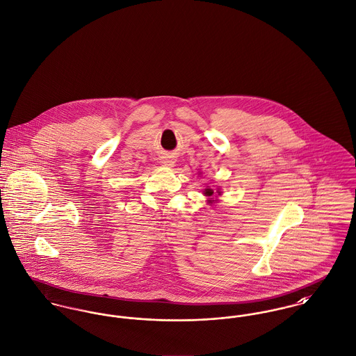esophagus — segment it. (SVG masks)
<instances>
[{
  "instance_id": "esophagus-1",
  "label": "esophagus",
  "mask_w": 356,
  "mask_h": 356,
  "mask_svg": "<svg viewBox=\"0 0 356 356\" xmlns=\"http://www.w3.org/2000/svg\"><path fill=\"white\" fill-rule=\"evenodd\" d=\"M161 164L164 165V166H173L175 165V160L170 159V157H164L161 160Z\"/></svg>"
}]
</instances>
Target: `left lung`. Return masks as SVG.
I'll list each match as a JSON object with an SVG mask.
<instances>
[{"label": "left lung", "instance_id": "left-lung-1", "mask_svg": "<svg viewBox=\"0 0 356 356\" xmlns=\"http://www.w3.org/2000/svg\"><path fill=\"white\" fill-rule=\"evenodd\" d=\"M203 193H204L206 196H210V199H209L207 202H209V203H213L214 200H213V197H211V196H213L214 193H218V195H220V191H219V190H217V191L214 192V190H211V188H206V190L203 191Z\"/></svg>", "mask_w": 356, "mask_h": 356}]
</instances>
